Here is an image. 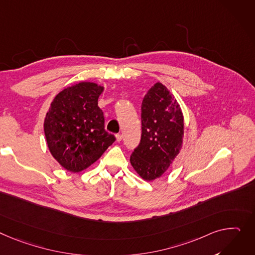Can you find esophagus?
Here are the masks:
<instances>
[{"instance_id": "1", "label": "esophagus", "mask_w": 255, "mask_h": 255, "mask_svg": "<svg viewBox=\"0 0 255 255\" xmlns=\"http://www.w3.org/2000/svg\"><path fill=\"white\" fill-rule=\"evenodd\" d=\"M116 139H117L118 142H120V141L123 139V136H122L121 134H117V135H116Z\"/></svg>"}]
</instances>
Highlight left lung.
<instances>
[{"label":"left lung","mask_w":255,"mask_h":255,"mask_svg":"<svg viewBox=\"0 0 255 255\" xmlns=\"http://www.w3.org/2000/svg\"><path fill=\"white\" fill-rule=\"evenodd\" d=\"M183 115L174 95L160 82L145 94L141 106V139L130 157L143 180L160 178L182 147Z\"/></svg>","instance_id":"obj_1"}]
</instances>
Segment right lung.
<instances>
[{
  "label": "right lung",
  "mask_w": 255,
  "mask_h": 255,
  "mask_svg": "<svg viewBox=\"0 0 255 255\" xmlns=\"http://www.w3.org/2000/svg\"><path fill=\"white\" fill-rule=\"evenodd\" d=\"M105 87L94 82L75 83L52 100L44 120L51 155L65 170L81 172L95 163L116 137L105 129L98 98Z\"/></svg>",
  "instance_id": "obj_1"
}]
</instances>
